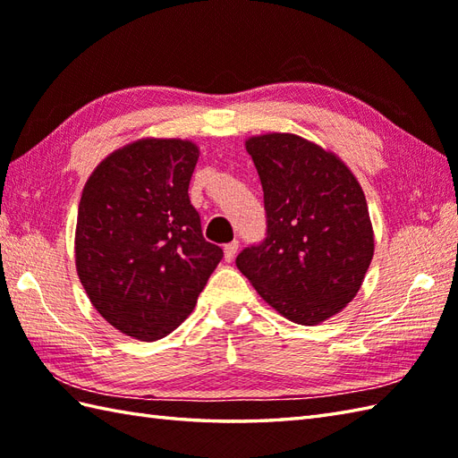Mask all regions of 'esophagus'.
I'll return each instance as SVG.
<instances>
[{"instance_id": "obj_1", "label": "esophagus", "mask_w": 458, "mask_h": 458, "mask_svg": "<svg viewBox=\"0 0 458 458\" xmlns=\"http://www.w3.org/2000/svg\"><path fill=\"white\" fill-rule=\"evenodd\" d=\"M238 242L234 240V242H230V244H226V246H224V259H226V261H232V259H234L236 258V254H238Z\"/></svg>"}]
</instances>
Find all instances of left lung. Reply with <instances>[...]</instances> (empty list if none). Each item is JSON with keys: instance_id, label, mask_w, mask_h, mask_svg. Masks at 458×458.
<instances>
[{"instance_id": "1", "label": "left lung", "mask_w": 458, "mask_h": 458, "mask_svg": "<svg viewBox=\"0 0 458 458\" xmlns=\"http://www.w3.org/2000/svg\"><path fill=\"white\" fill-rule=\"evenodd\" d=\"M267 214V238L236 266L267 305L313 327L358 293L374 258L364 191L333 151L295 133L246 140Z\"/></svg>"}]
</instances>
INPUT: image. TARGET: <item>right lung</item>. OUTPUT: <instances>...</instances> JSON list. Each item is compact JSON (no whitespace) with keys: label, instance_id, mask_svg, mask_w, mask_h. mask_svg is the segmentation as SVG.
Segmentation results:
<instances>
[{"label":"right lung","instance_id":"right-lung-1","mask_svg":"<svg viewBox=\"0 0 458 458\" xmlns=\"http://www.w3.org/2000/svg\"><path fill=\"white\" fill-rule=\"evenodd\" d=\"M199 153L189 140L143 138L110 153L82 189L76 274L94 309L145 343L192 313L222 259L189 199Z\"/></svg>","mask_w":458,"mask_h":458}]
</instances>
